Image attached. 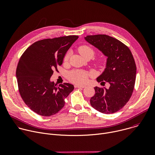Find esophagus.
<instances>
[{
  "label": "esophagus",
  "instance_id": "34e87169",
  "mask_svg": "<svg viewBox=\"0 0 155 155\" xmlns=\"http://www.w3.org/2000/svg\"><path fill=\"white\" fill-rule=\"evenodd\" d=\"M74 86L75 87H78V88H84L86 87L84 85H79V84H75Z\"/></svg>",
  "mask_w": 155,
  "mask_h": 155
}]
</instances>
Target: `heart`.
Masks as SVG:
<instances>
[{"instance_id":"1","label":"heart","mask_w":155,"mask_h":155,"mask_svg":"<svg viewBox=\"0 0 155 155\" xmlns=\"http://www.w3.org/2000/svg\"><path fill=\"white\" fill-rule=\"evenodd\" d=\"M78 51L82 57L90 55L93 57L94 51L92 48L87 45H82L78 48ZM69 54L68 53L64 58V61H68ZM88 75L84 71L81 70H76L71 72L68 75V79L72 83L78 84H83L85 83L87 80Z\"/></svg>"}]
</instances>
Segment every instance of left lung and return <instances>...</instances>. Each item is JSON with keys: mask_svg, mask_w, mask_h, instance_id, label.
<instances>
[{"mask_svg": "<svg viewBox=\"0 0 155 155\" xmlns=\"http://www.w3.org/2000/svg\"><path fill=\"white\" fill-rule=\"evenodd\" d=\"M84 39L107 57L106 68L96 80L110 84L108 89L94 87L90 104L101 113H115L126 104L134 90L136 65L133 56L124 43L109 35H87Z\"/></svg>", "mask_w": 155, "mask_h": 155, "instance_id": "1", "label": "left lung"}]
</instances>
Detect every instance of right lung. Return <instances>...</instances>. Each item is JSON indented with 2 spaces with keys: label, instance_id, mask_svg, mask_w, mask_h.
<instances>
[{
  "label": "right lung",
  "instance_id": "obj_1",
  "mask_svg": "<svg viewBox=\"0 0 155 155\" xmlns=\"http://www.w3.org/2000/svg\"><path fill=\"white\" fill-rule=\"evenodd\" d=\"M78 38L69 35L41 40L21 56L16 72L19 92L35 113L43 117L57 114L64 106V99L74 90L73 84L64 83L58 86L50 78Z\"/></svg>",
  "mask_w": 155,
  "mask_h": 155
}]
</instances>
